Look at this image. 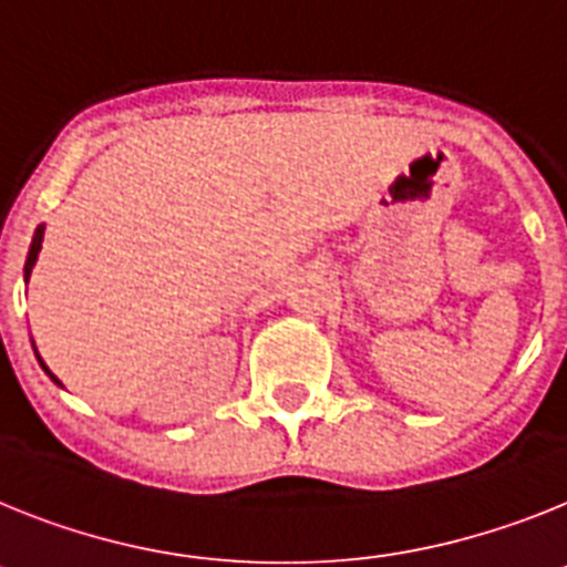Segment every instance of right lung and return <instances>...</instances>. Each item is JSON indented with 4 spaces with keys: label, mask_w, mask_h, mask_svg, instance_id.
<instances>
[{
    "label": "right lung",
    "mask_w": 567,
    "mask_h": 567,
    "mask_svg": "<svg viewBox=\"0 0 567 567\" xmlns=\"http://www.w3.org/2000/svg\"><path fill=\"white\" fill-rule=\"evenodd\" d=\"M42 239H45V225H39L37 234H33L31 250H28V259H24V282H28V277H31L33 265H37V256H39V250H42ZM39 362H42V359H39ZM42 368H45V362H42ZM45 373L53 379V382H56V385H62V382H59V379L53 377V373L48 371V368H45Z\"/></svg>",
    "instance_id": "add662e5"
}]
</instances>
